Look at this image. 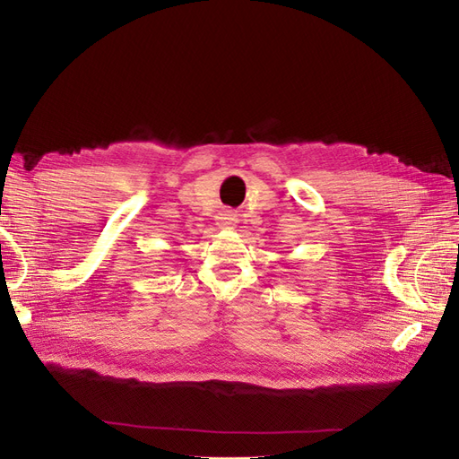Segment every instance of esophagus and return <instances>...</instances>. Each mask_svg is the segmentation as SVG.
I'll list each match as a JSON object with an SVG mask.
<instances>
[{
    "mask_svg": "<svg viewBox=\"0 0 459 459\" xmlns=\"http://www.w3.org/2000/svg\"><path fill=\"white\" fill-rule=\"evenodd\" d=\"M217 219H219V225H221V227H232V225H234V213L229 212V210L221 212Z\"/></svg>",
    "mask_w": 459,
    "mask_h": 459,
    "instance_id": "obj_1",
    "label": "esophagus"
}]
</instances>
